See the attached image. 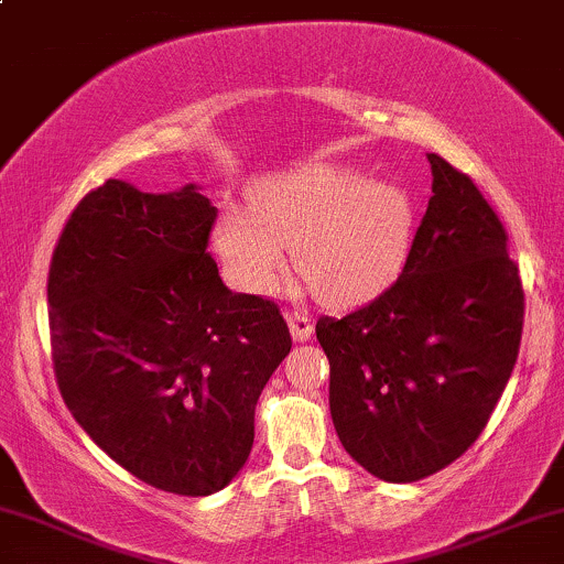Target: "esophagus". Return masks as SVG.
<instances>
[{"instance_id":"1","label":"esophagus","mask_w":564,"mask_h":564,"mask_svg":"<svg viewBox=\"0 0 564 564\" xmlns=\"http://www.w3.org/2000/svg\"><path fill=\"white\" fill-rule=\"evenodd\" d=\"M286 321H289L291 336H294L296 341H307V338L312 336V330H315V321H312L307 312H302V310L289 312Z\"/></svg>"}]
</instances>
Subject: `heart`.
Segmentation results:
<instances>
[{"label": "heart", "mask_w": 564, "mask_h": 564, "mask_svg": "<svg viewBox=\"0 0 564 564\" xmlns=\"http://www.w3.org/2000/svg\"><path fill=\"white\" fill-rule=\"evenodd\" d=\"M410 230L402 188L317 162L260 183L249 209H223L213 241L243 291L275 289L286 270L283 247H294L296 270L323 302L357 304L399 273Z\"/></svg>", "instance_id": "b5f03b06"}]
</instances>
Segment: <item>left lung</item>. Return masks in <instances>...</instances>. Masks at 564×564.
Masks as SVG:
<instances>
[{"instance_id": "left-lung-1", "label": "left lung", "mask_w": 564, "mask_h": 564, "mask_svg": "<svg viewBox=\"0 0 564 564\" xmlns=\"http://www.w3.org/2000/svg\"><path fill=\"white\" fill-rule=\"evenodd\" d=\"M433 196L402 275L344 317H321L330 417L370 476L412 484L486 429L518 362L525 294L507 230L470 175L429 154Z\"/></svg>"}]
</instances>
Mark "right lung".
I'll return each mask as SVG.
<instances>
[{"label":"right lung","instance_id":"right-lung-1","mask_svg":"<svg viewBox=\"0 0 564 564\" xmlns=\"http://www.w3.org/2000/svg\"><path fill=\"white\" fill-rule=\"evenodd\" d=\"M217 209L194 183L88 192L50 264L52 365L101 452L181 497L226 488L254 444V406L291 349L275 302L234 294L207 254Z\"/></svg>","mask_w":564,"mask_h":564}]
</instances>
